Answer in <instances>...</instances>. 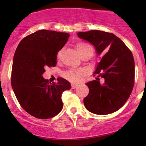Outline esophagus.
Instances as JSON below:
<instances>
[{
    "label": "esophagus",
    "mask_w": 146,
    "mask_h": 146,
    "mask_svg": "<svg viewBox=\"0 0 146 146\" xmlns=\"http://www.w3.org/2000/svg\"><path fill=\"white\" fill-rule=\"evenodd\" d=\"M78 86V84H75V83H72L71 84V88L72 89H75V88Z\"/></svg>",
    "instance_id": "esophagus-1"
}]
</instances>
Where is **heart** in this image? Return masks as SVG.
I'll return each instance as SVG.
<instances>
[{
    "mask_svg": "<svg viewBox=\"0 0 146 146\" xmlns=\"http://www.w3.org/2000/svg\"><path fill=\"white\" fill-rule=\"evenodd\" d=\"M76 48L77 51L80 54V56L82 57L84 55L88 53H93V49L92 48L91 46H90L89 44H86V43L84 42H80L78 43L76 45ZM62 51L60 50L58 52V54H57V58H60V56L62 55ZM82 75V72L79 71H75V70H68V71H66L64 73V77L65 78L67 79L68 80L71 82H77L80 79V76Z\"/></svg>",
    "mask_w": 146,
    "mask_h": 146,
    "instance_id": "b5f03b06",
    "label": "heart"
}]
</instances>
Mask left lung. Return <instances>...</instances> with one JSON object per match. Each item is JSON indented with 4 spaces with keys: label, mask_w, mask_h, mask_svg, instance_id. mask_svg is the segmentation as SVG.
<instances>
[{
    "label": "left lung",
    "mask_w": 146,
    "mask_h": 146,
    "mask_svg": "<svg viewBox=\"0 0 146 146\" xmlns=\"http://www.w3.org/2000/svg\"><path fill=\"white\" fill-rule=\"evenodd\" d=\"M78 36L94 46L102 58L93 76L87 82L89 93L84 99L88 111L96 115H108L121 108L132 93L135 82V61L131 51L113 33L91 30L79 32ZM103 78L100 83L99 78Z\"/></svg>",
    "instance_id": "left-lung-1"
}]
</instances>
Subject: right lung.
Segmentation results:
<instances>
[{
    "label": "right lung",
    "instance_id": "obj_1",
    "mask_svg": "<svg viewBox=\"0 0 146 146\" xmlns=\"http://www.w3.org/2000/svg\"><path fill=\"white\" fill-rule=\"evenodd\" d=\"M70 35L39 30L23 38L15 51L11 71V86L22 108L38 119L55 117L63 107L62 94L71 84L60 78L48 82L42 74L46 66H55L57 54Z\"/></svg>",
    "mask_w": 146,
    "mask_h": 146
}]
</instances>
